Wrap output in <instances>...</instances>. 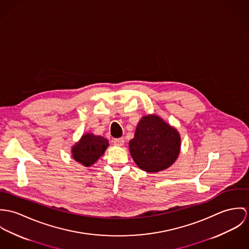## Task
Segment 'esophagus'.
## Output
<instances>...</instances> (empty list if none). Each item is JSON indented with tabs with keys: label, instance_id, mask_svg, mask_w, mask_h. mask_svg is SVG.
Instances as JSON below:
<instances>
[{
	"label": "esophagus",
	"instance_id": "esophagus-1",
	"mask_svg": "<svg viewBox=\"0 0 249 249\" xmlns=\"http://www.w3.org/2000/svg\"><path fill=\"white\" fill-rule=\"evenodd\" d=\"M124 143H125L124 138H116V139H113V144L116 145V146H123Z\"/></svg>",
	"mask_w": 249,
	"mask_h": 249
}]
</instances>
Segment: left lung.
<instances>
[{
	"mask_svg": "<svg viewBox=\"0 0 249 249\" xmlns=\"http://www.w3.org/2000/svg\"><path fill=\"white\" fill-rule=\"evenodd\" d=\"M178 131L157 114L143 115L135 137L129 142L130 154L143 171L157 173L173 165L180 153Z\"/></svg>",
	"mask_w": 249,
	"mask_h": 249,
	"instance_id": "obj_1",
	"label": "left lung"
}]
</instances>
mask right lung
<instances>
[{
  "label": "right lung",
  "mask_w": 249,
  "mask_h": 249,
  "mask_svg": "<svg viewBox=\"0 0 249 249\" xmlns=\"http://www.w3.org/2000/svg\"><path fill=\"white\" fill-rule=\"evenodd\" d=\"M108 146L109 140L107 138L87 133L71 146V157L78 163L90 167L104 155Z\"/></svg>",
  "instance_id": "right-lung-1"
}]
</instances>
